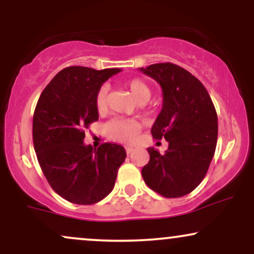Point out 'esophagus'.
<instances>
[{
  "mask_svg": "<svg viewBox=\"0 0 254 254\" xmlns=\"http://www.w3.org/2000/svg\"><path fill=\"white\" fill-rule=\"evenodd\" d=\"M133 150L135 149H133L132 147H130V145H127V147H125V151H127V154H131Z\"/></svg>",
  "mask_w": 254,
  "mask_h": 254,
  "instance_id": "1",
  "label": "esophagus"
}]
</instances>
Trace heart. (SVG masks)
Segmentation results:
<instances>
[{"instance_id": "b5f03b06", "label": "heart", "mask_w": 254, "mask_h": 254, "mask_svg": "<svg viewBox=\"0 0 254 254\" xmlns=\"http://www.w3.org/2000/svg\"><path fill=\"white\" fill-rule=\"evenodd\" d=\"M127 87L132 94V97L139 104H144L150 98L151 89L141 78H131L127 82ZM107 97H109V86L103 84L95 94V107L98 112H104L107 107ZM106 131L112 139L119 142H133L141 131V124L133 119L115 118L106 124Z\"/></svg>"}]
</instances>
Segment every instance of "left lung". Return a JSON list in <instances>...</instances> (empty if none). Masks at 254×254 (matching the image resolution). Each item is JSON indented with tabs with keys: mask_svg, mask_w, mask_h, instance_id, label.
Here are the masks:
<instances>
[{
	"mask_svg": "<svg viewBox=\"0 0 254 254\" xmlns=\"http://www.w3.org/2000/svg\"><path fill=\"white\" fill-rule=\"evenodd\" d=\"M162 88V110L151 127L155 139L168 149L148 148L149 162L142 177L153 191L166 198L189 194L205 177L217 143V115L208 90L191 72L173 63L139 68Z\"/></svg>",
	"mask_w": 254,
	"mask_h": 254,
	"instance_id": "1",
	"label": "left lung"
}]
</instances>
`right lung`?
Segmentation results:
<instances>
[{
  "label": "right lung",
  "mask_w": 254,
  "mask_h": 254,
  "mask_svg": "<svg viewBox=\"0 0 254 254\" xmlns=\"http://www.w3.org/2000/svg\"><path fill=\"white\" fill-rule=\"evenodd\" d=\"M122 71L68 66L45 87L33 115V143L38 162L56 193L68 202L89 205L115 188L127 153L123 145L84 144V129L97 122L95 94L101 84Z\"/></svg>",
  "instance_id": "1"
}]
</instances>
